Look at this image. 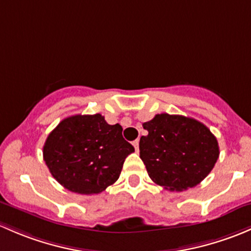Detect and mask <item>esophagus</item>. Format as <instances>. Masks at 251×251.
I'll use <instances>...</instances> for the list:
<instances>
[{
    "mask_svg": "<svg viewBox=\"0 0 251 251\" xmlns=\"http://www.w3.org/2000/svg\"><path fill=\"white\" fill-rule=\"evenodd\" d=\"M133 145H134V147H135L136 151H139V139H136V140H134V141H133Z\"/></svg>",
    "mask_w": 251,
    "mask_h": 251,
    "instance_id": "obj_1",
    "label": "esophagus"
}]
</instances>
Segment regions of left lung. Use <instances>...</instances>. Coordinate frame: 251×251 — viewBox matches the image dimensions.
I'll use <instances>...</instances> for the list:
<instances>
[{"instance_id": "8db88e82", "label": "left lung", "mask_w": 251, "mask_h": 251, "mask_svg": "<svg viewBox=\"0 0 251 251\" xmlns=\"http://www.w3.org/2000/svg\"><path fill=\"white\" fill-rule=\"evenodd\" d=\"M140 158L149 176L165 190L195 187L211 172L219 158V144L208 126L180 115H156L145 122Z\"/></svg>"}]
</instances>
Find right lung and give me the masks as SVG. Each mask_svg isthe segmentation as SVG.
Here are the masks:
<instances>
[{
	"label": "right lung",
	"instance_id": "obj_1",
	"mask_svg": "<svg viewBox=\"0 0 251 251\" xmlns=\"http://www.w3.org/2000/svg\"><path fill=\"white\" fill-rule=\"evenodd\" d=\"M120 125L104 116L75 115L50 131L43 159L61 186L79 195H98L115 183L134 147L122 136Z\"/></svg>",
	"mask_w": 251,
	"mask_h": 251
}]
</instances>
